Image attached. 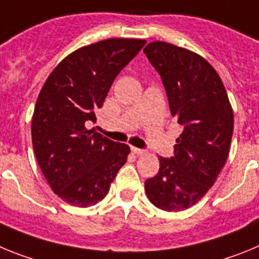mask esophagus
<instances>
[{"mask_svg":"<svg viewBox=\"0 0 259 259\" xmlns=\"http://www.w3.org/2000/svg\"><path fill=\"white\" fill-rule=\"evenodd\" d=\"M132 153H135L136 155H143V154H145L146 150L139 149V148H135V146H132Z\"/></svg>","mask_w":259,"mask_h":259,"instance_id":"esophagus-1","label":"esophagus"}]
</instances>
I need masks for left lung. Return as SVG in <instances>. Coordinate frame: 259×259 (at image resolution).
<instances>
[{
    "label": "left lung",
    "mask_w": 259,
    "mask_h": 259,
    "mask_svg": "<svg viewBox=\"0 0 259 259\" xmlns=\"http://www.w3.org/2000/svg\"><path fill=\"white\" fill-rule=\"evenodd\" d=\"M161 75L171 115L183 125L175 155L159 157V171L145 182L150 202L164 211L193 206L214 185L230 153L233 111L218 72L205 58L164 41L144 49Z\"/></svg>",
    "instance_id": "obj_1"
}]
</instances>
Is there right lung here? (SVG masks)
<instances>
[{"label":"right lung","mask_w":259,"mask_h":259,"mask_svg":"<svg viewBox=\"0 0 259 259\" xmlns=\"http://www.w3.org/2000/svg\"><path fill=\"white\" fill-rule=\"evenodd\" d=\"M140 38H107L68 54L40 91L32 116L36 159L58 197L88 207L104 200L130 146L95 130L96 111L104 105L114 79L143 49Z\"/></svg>","instance_id":"right-lung-1"}]
</instances>
